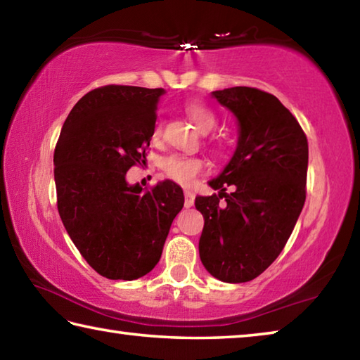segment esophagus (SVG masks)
Returning <instances> with one entry per match:
<instances>
[{
  "label": "esophagus",
  "instance_id": "obj_1",
  "mask_svg": "<svg viewBox=\"0 0 360 360\" xmlns=\"http://www.w3.org/2000/svg\"><path fill=\"white\" fill-rule=\"evenodd\" d=\"M184 206L186 208H191V206H193V202H195V193L192 191H184Z\"/></svg>",
  "mask_w": 360,
  "mask_h": 360
}]
</instances>
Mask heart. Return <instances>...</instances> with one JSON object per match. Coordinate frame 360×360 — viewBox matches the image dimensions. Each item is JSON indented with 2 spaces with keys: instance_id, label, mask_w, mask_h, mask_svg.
<instances>
[{
  "instance_id": "b5f03b06",
  "label": "heart",
  "mask_w": 360,
  "mask_h": 360,
  "mask_svg": "<svg viewBox=\"0 0 360 360\" xmlns=\"http://www.w3.org/2000/svg\"><path fill=\"white\" fill-rule=\"evenodd\" d=\"M186 112L188 117L193 120L197 129L203 133H208L214 129L216 125V115L210 108L203 105H197V103H191L186 106ZM163 133V124L158 119L152 129V139L158 141ZM206 163L203 158L200 157H191V155H181V154H172L167 155L162 160V169L163 174L181 186H191L192 182L197 179V176L203 172Z\"/></svg>"
}]
</instances>
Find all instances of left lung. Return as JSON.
<instances>
[{
  "label": "left lung",
  "mask_w": 360,
  "mask_h": 360,
  "mask_svg": "<svg viewBox=\"0 0 360 360\" xmlns=\"http://www.w3.org/2000/svg\"><path fill=\"white\" fill-rule=\"evenodd\" d=\"M212 96L238 119L233 157L195 198L205 217L202 264L224 283H246L264 273L288 243L307 198L308 139L275 95L254 87L216 90ZM227 186L232 192H224ZM226 198L225 202L220 200Z\"/></svg>",
  "instance_id": "obj_1"
}]
</instances>
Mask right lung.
<instances>
[{"label": "right lung", "instance_id": "1", "mask_svg": "<svg viewBox=\"0 0 360 360\" xmlns=\"http://www.w3.org/2000/svg\"><path fill=\"white\" fill-rule=\"evenodd\" d=\"M163 94L133 85L94 89L71 109L53 152L58 214L82 257L108 279L148 275L184 206L173 181L150 188L125 181L146 160Z\"/></svg>", "mask_w": 360, "mask_h": 360}]
</instances>
